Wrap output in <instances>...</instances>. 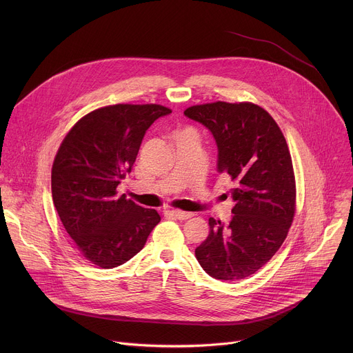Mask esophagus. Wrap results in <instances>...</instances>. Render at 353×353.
<instances>
[{
    "label": "esophagus",
    "instance_id": "1",
    "mask_svg": "<svg viewBox=\"0 0 353 353\" xmlns=\"http://www.w3.org/2000/svg\"><path fill=\"white\" fill-rule=\"evenodd\" d=\"M170 214H172L174 218L180 219V221H185V219H188V218L192 216L191 212H184V211H179V210H172Z\"/></svg>",
    "mask_w": 353,
    "mask_h": 353
}]
</instances>
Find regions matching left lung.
<instances>
[{
  "label": "left lung",
  "mask_w": 353,
  "mask_h": 353,
  "mask_svg": "<svg viewBox=\"0 0 353 353\" xmlns=\"http://www.w3.org/2000/svg\"><path fill=\"white\" fill-rule=\"evenodd\" d=\"M184 116L211 131L216 169L236 183L230 222L211 218L195 257L215 279L247 278L272 259L293 221L296 187L288 143L270 113L253 103L191 106Z\"/></svg>",
  "instance_id": "8db88e82"
}]
</instances>
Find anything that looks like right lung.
Segmentation results:
<instances>
[{
	"label": "right lung",
	"mask_w": 353,
	"mask_h": 353,
	"mask_svg": "<svg viewBox=\"0 0 353 353\" xmlns=\"http://www.w3.org/2000/svg\"><path fill=\"white\" fill-rule=\"evenodd\" d=\"M172 110L159 105H114L82 117L64 138L52 169L57 214L79 253L114 268L142 250L161 222L117 185L131 172L146 130Z\"/></svg>",
	"instance_id": "right-lung-1"
}]
</instances>
